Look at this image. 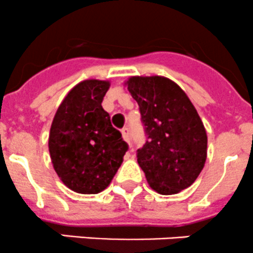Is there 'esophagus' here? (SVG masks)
Masks as SVG:
<instances>
[{"mask_svg":"<svg viewBox=\"0 0 253 253\" xmlns=\"http://www.w3.org/2000/svg\"><path fill=\"white\" fill-rule=\"evenodd\" d=\"M122 136H123V139L126 140L127 144L130 145V130H129V127H124V129L122 130ZM130 147H131V145H130Z\"/></svg>","mask_w":253,"mask_h":253,"instance_id":"1","label":"esophagus"}]
</instances>
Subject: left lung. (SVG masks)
Returning a JSON list of instances; mask_svg holds the SVG:
<instances>
[{
    "label": "left lung",
    "mask_w": 253,
    "mask_h": 253,
    "mask_svg": "<svg viewBox=\"0 0 253 253\" xmlns=\"http://www.w3.org/2000/svg\"><path fill=\"white\" fill-rule=\"evenodd\" d=\"M137 102L147 140L137 164L157 193L177 194L194 183L207 160L206 127L186 92L164 76H131L124 82Z\"/></svg>",
    "instance_id": "left-lung-1"
}]
</instances>
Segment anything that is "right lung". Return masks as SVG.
Here are the masks:
<instances>
[{"mask_svg":"<svg viewBox=\"0 0 253 253\" xmlns=\"http://www.w3.org/2000/svg\"><path fill=\"white\" fill-rule=\"evenodd\" d=\"M108 80H84L60 103L49 134L52 167L62 183L81 194L104 191L123 162L127 144L102 108Z\"/></svg>","mask_w":253,"mask_h":253,"instance_id":"add662e5","label":"right lung"}]
</instances>
